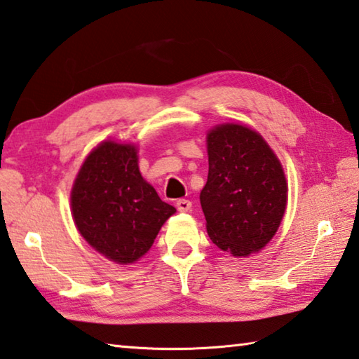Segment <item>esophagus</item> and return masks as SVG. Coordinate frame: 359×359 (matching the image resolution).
<instances>
[{"instance_id":"obj_1","label":"esophagus","mask_w":359,"mask_h":359,"mask_svg":"<svg viewBox=\"0 0 359 359\" xmlns=\"http://www.w3.org/2000/svg\"><path fill=\"white\" fill-rule=\"evenodd\" d=\"M175 207H177L179 212H188L191 208V202L188 199H179L175 202Z\"/></svg>"}]
</instances>
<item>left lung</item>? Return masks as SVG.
I'll return each mask as SVG.
<instances>
[{"label": "left lung", "instance_id": "1", "mask_svg": "<svg viewBox=\"0 0 359 359\" xmlns=\"http://www.w3.org/2000/svg\"><path fill=\"white\" fill-rule=\"evenodd\" d=\"M208 175L201 191L207 232L236 257L262 250L287 204V184L276 155L254 130L224 123L207 135Z\"/></svg>", "mask_w": 359, "mask_h": 359}]
</instances>
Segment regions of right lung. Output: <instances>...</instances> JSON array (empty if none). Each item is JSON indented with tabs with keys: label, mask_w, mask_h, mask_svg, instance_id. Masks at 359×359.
I'll list each match as a JSON object with an SVG mask.
<instances>
[{
	"label": "right lung",
	"mask_w": 359,
	"mask_h": 359,
	"mask_svg": "<svg viewBox=\"0 0 359 359\" xmlns=\"http://www.w3.org/2000/svg\"><path fill=\"white\" fill-rule=\"evenodd\" d=\"M72 213L84 240L116 264L151 250L175 212L142 179L135 146L105 141L89 154L72 188Z\"/></svg>",
	"instance_id": "add662e5"
}]
</instances>
